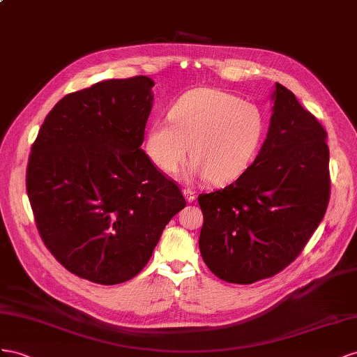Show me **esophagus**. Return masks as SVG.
<instances>
[{"mask_svg": "<svg viewBox=\"0 0 357 357\" xmlns=\"http://www.w3.org/2000/svg\"><path fill=\"white\" fill-rule=\"evenodd\" d=\"M182 192H184V196H185V199H187L188 203H191L192 200L196 199V192L192 191V190H190V188H184V190H182Z\"/></svg>", "mask_w": 357, "mask_h": 357, "instance_id": "obj_1", "label": "esophagus"}]
</instances>
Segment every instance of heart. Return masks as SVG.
<instances>
[{"instance_id":"obj_1","label":"heart","mask_w":357,"mask_h":357,"mask_svg":"<svg viewBox=\"0 0 357 357\" xmlns=\"http://www.w3.org/2000/svg\"><path fill=\"white\" fill-rule=\"evenodd\" d=\"M167 118L149 124L145 152L154 166L173 175L188 154L187 181L208 176L212 184L239 178L256 160L268 131L263 110L217 88H196L181 96Z\"/></svg>"}]
</instances>
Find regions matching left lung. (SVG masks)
<instances>
[{"mask_svg": "<svg viewBox=\"0 0 357 357\" xmlns=\"http://www.w3.org/2000/svg\"><path fill=\"white\" fill-rule=\"evenodd\" d=\"M266 140L230 185L199 195V247L213 275L233 284L271 278L302 252L331 197L328 133L290 89L275 84Z\"/></svg>", "mask_w": 357, "mask_h": 357, "instance_id": "1", "label": "left lung"}]
</instances>
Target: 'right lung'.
<instances>
[{"instance_id": "obj_1", "label": "right lung", "mask_w": 357, "mask_h": 357, "mask_svg": "<svg viewBox=\"0 0 357 357\" xmlns=\"http://www.w3.org/2000/svg\"><path fill=\"white\" fill-rule=\"evenodd\" d=\"M152 86L135 76L67 94L28 158L26 192L46 248L71 273L105 286L135 278L187 205L140 148Z\"/></svg>"}]
</instances>
